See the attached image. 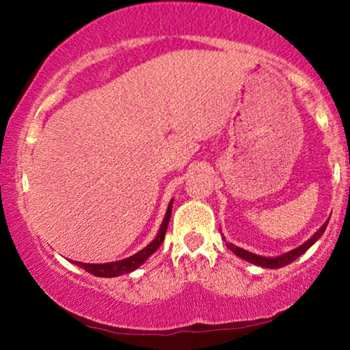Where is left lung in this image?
Instances as JSON below:
<instances>
[{"instance_id":"1","label":"left lung","mask_w":350,"mask_h":350,"mask_svg":"<svg viewBox=\"0 0 350 350\" xmlns=\"http://www.w3.org/2000/svg\"><path fill=\"white\" fill-rule=\"evenodd\" d=\"M327 224H329V219L324 222L323 227L319 228L318 232H317L315 234H313L309 241L304 242L303 245L296 247L295 250H290V252L284 253V254H281V256H276V258L259 256V254H254V253H252V252H247V250H244V248L236 247V245H233V244H228V242H227V247L236 254V256L245 259V260H248V262H252V264H254V265H259V267H265V269H280V267H284V265H288L290 262H293V260H295L296 258H299L301 254L309 250V248H310L313 244H315V242H317L319 238H321V234L324 233V230H325V227H327Z\"/></svg>"}]
</instances>
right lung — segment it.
Returning a JSON list of instances; mask_svg holds the SVG:
<instances>
[{"label": "right lung", "mask_w": 350, "mask_h": 350, "mask_svg": "<svg viewBox=\"0 0 350 350\" xmlns=\"http://www.w3.org/2000/svg\"><path fill=\"white\" fill-rule=\"evenodd\" d=\"M171 208H173V199H171V202L168 204L167 215L163 217L162 225L161 228H159V233L156 238H154L145 248H142L140 252L133 254V256L125 258L122 260H116V262H106V264H86V262H74V260H70V262H74L75 265H79V267L85 269L88 273H91L94 276H100V278H114V276H120L123 273H129V271L140 267V265L144 264L159 247H161L170 224Z\"/></svg>", "instance_id": "right-lung-1"}]
</instances>
